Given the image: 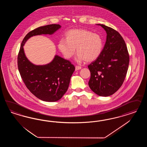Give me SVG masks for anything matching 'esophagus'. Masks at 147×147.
Masks as SVG:
<instances>
[{
	"label": "esophagus",
	"mask_w": 147,
	"mask_h": 147,
	"mask_svg": "<svg viewBox=\"0 0 147 147\" xmlns=\"http://www.w3.org/2000/svg\"><path fill=\"white\" fill-rule=\"evenodd\" d=\"M81 68V67L79 66H76V71H78V70H79V69H80Z\"/></svg>",
	"instance_id": "34e87169"
}]
</instances>
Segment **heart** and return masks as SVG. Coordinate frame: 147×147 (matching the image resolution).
<instances>
[{
  "label": "heart",
  "mask_w": 147,
  "mask_h": 147,
  "mask_svg": "<svg viewBox=\"0 0 147 147\" xmlns=\"http://www.w3.org/2000/svg\"><path fill=\"white\" fill-rule=\"evenodd\" d=\"M103 41L101 36L87 30L76 29L67 32L66 40H60L58 48L65 58L71 59L76 52L79 60L92 62L102 52Z\"/></svg>",
  "instance_id": "obj_1"
}]
</instances>
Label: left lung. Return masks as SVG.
Listing matches in <instances>:
<instances>
[{"label":"left lung","mask_w":147,"mask_h":147,"mask_svg":"<svg viewBox=\"0 0 147 147\" xmlns=\"http://www.w3.org/2000/svg\"><path fill=\"white\" fill-rule=\"evenodd\" d=\"M107 39L98 58L88 66L90 71V88L99 96H108L122 85L128 69L129 55L125 40L120 34L102 24Z\"/></svg>","instance_id":"left-lung-1"}]
</instances>
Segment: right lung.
<instances>
[{
  "mask_svg": "<svg viewBox=\"0 0 147 147\" xmlns=\"http://www.w3.org/2000/svg\"><path fill=\"white\" fill-rule=\"evenodd\" d=\"M60 27L59 24H51L28 32L22 40L18 53V69L23 82L32 93L44 101L55 102L62 98L67 92L75 67L69 60L58 55L47 65H34L26 57L23 46L32 36L52 34Z\"/></svg>",
  "mask_w": 147,
  "mask_h": 147,
  "instance_id": "1",
  "label": "right lung"
}]
</instances>
